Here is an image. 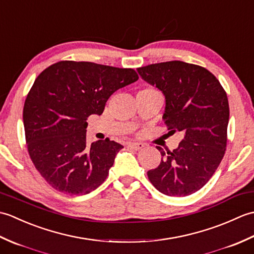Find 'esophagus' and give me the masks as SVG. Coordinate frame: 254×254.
I'll use <instances>...</instances> for the list:
<instances>
[{
  "label": "esophagus",
  "mask_w": 254,
  "mask_h": 254,
  "mask_svg": "<svg viewBox=\"0 0 254 254\" xmlns=\"http://www.w3.org/2000/svg\"><path fill=\"white\" fill-rule=\"evenodd\" d=\"M127 146L132 148V149L139 150V149H142L145 146V145L143 143H139V142H133V143H128Z\"/></svg>",
  "instance_id": "obj_1"
}]
</instances>
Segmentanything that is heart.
I'll return each instance as SVG.
<instances>
[{"label":"heart","instance_id":"1","mask_svg":"<svg viewBox=\"0 0 254 254\" xmlns=\"http://www.w3.org/2000/svg\"><path fill=\"white\" fill-rule=\"evenodd\" d=\"M153 90H156V89H155V88L148 87V88H145V89H143V90H141V91H153Z\"/></svg>","mask_w":254,"mask_h":254}]
</instances>
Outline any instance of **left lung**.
I'll return each instance as SVG.
<instances>
[{
  "label": "left lung",
  "mask_w": 254,
  "mask_h": 254,
  "mask_svg": "<svg viewBox=\"0 0 254 254\" xmlns=\"http://www.w3.org/2000/svg\"><path fill=\"white\" fill-rule=\"evenodd\" d=\"M147 83L166 98L164 122L168 135L183 134L178 148L164 152L157 168L147 171L152 185L169 196H187L212 178L227 146V94L208 69L182 61L149 64L137 68Z\"/></svg>",
  "instance_id": "left-lung-1"
}]
</instances>
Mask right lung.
Here are the masks:
<instances>
[{
    "label": "right lung",
    "instance_id": "right-lung-1",
    "mask_svg": "<svg viewBox=\"0 0 254 254\" xmlns=\"http://www.w3.org/2000/svg\"><path fill=\"white\" fill-rule=\"evenodd\" d=\"M137 79L133 68L76 61L57 62L38 75L24 105L25 137L32 164L55 190L83 195L106 180L123 146L109 138L88 145L86 120Z\"/></svg>",
    "mask_w": 254,
    "mask_h": 254
}]
</instances>
